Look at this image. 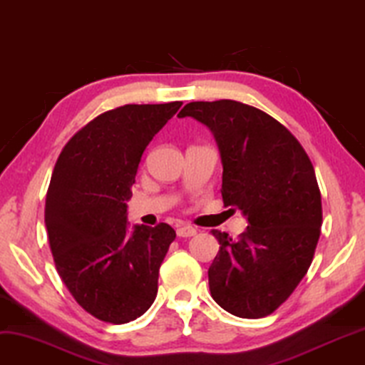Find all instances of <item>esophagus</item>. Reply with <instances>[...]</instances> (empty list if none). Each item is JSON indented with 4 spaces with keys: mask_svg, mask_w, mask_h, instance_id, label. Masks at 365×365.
Segmentation results:
<instances>
[{
    "mask_svg": "<svg viewBox=\"0 0 365 365\" xmlns=\"http://www.w3.org/2000/svg\"><path fill=\"white\" fill-rule=\"evenodd\" d=\"M197 234V229L192 225H178L177 227V236L178 237H192Z\"/></svg>",
    "mask_w": 365,
    "mask_h": 365,
    "instance_id": "obj_1",
    "label": "esophagus"
}]
</instances>
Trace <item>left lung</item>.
Segmentation results:
<instances>
[{
  "label": "left lung",
  "instance_id": "obj_1",
  "mask_svg": "<svg viewBox=\"0 0 365 365\" xmlns=\"http://www.w3.org/2000/svg\"><path fill=\"white\" fill-rule=\"evenodd\" d=\"M190 116L214 135L222 160L224 205L247 219L237 239L220 244L209 267L210 294L241 318L271 315L312 264L322 227V195L307 151L283 124L252 106L220 99L190 103Z\"/></svg>",
  "mask_w": 365,
  "mask_h": 365
}]
</instances>
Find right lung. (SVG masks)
I'll list each match as a JSON object with an SVG mask.
<instances>
[{"instance_id":"right-lung-1","label":"right lung","mask_w":365,"mask_h":365,"mask_svg":"<svg viewBox=\"0 0 365 365\" xmlns=\"http://www.w3.org/2000/svg\"><path fill=\"white\" fill-rule=\"evenodd\" d=\"M182 103L126 104L87 123L63 146L45 200L57 273L76 302L108 324L153 305L158 271L177 237L168 224L128 229L143 151Z\"/></svg>"}]
</instances>
